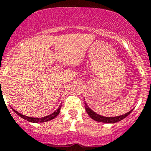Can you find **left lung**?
<instances>
[{"label": "left lung", "instance_id": "1", "mask_svg": "<svg viewBox=\"0 0 151 151\" xmlns=\"http://www.w3.org/2000/svg\"><path fill=\"white\" fill-rule=\"evenodd\" d=\"M85 109H86V111L87 112V114L89 115L91 119H93V120L96 122H103V123H115L121 121L122 119H124V118H126L128 115H130L131 112H132V110L129 111L127 113L124 114V115H119V116H115V117H106V116H103V115H100L99 114L96 113L95 112H93L90 107L88 106V105L86 104V103L85 102Z\"/></svg>", "mask_w": 151, "mask_h": 151}]
</instances>
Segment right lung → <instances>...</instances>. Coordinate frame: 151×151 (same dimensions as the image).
<instances>
[{
    "label": "right lung",
    "mask_w": 151,
    "mask_h": 151,
    "mask_svg": "<svg viewBox=\"0 0 151 151\" xmlns=\"http://www.w3.org/2000/svg\"><path fill=\"white\" fill-rule=\"evenodd\" d=\"M61 106H59V107L57 109V110H55V111L53 113L50 114V115H47V116H45V117H42V118L29 117V116H26V115H22V114L19 113V112H17V111H16L14 109L12 108V109L16 114H17L18 115H19L21 118H23V119H25V120H27V121L29 122L39 123V122H48V121H50V120H52V119H55V118L56 116L58 115V114H59L60 110H61Z\"/></svg>",
    "instance_id": "obj_1"
}]
</instances>
